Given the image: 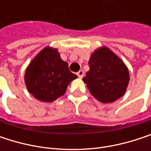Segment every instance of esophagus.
Returning <instances> with one entry per match:
<instances>
[{
    "label": "esophagus",
    "instance_id": "obj_1",
    "mask_svg": "<svg viewBox=\"0 0 151 151\" xmlns=\"http://www.w3.org/2000/svg\"><path fill=\"white\" fill-rule=\"evenodd\" d=\"M77 75H78V77L79 78H82L83 76H84V71H83V70H79V71L77 73Z\"/></svg>",
    "mask_w": 151,
    "mask_h": 151
}]
</instances>
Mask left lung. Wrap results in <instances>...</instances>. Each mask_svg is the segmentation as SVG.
Listing matches in <instances>:
<instances>
[{"instance_id": "1", "label": "left lung", "mask_w": 151, "mask_h": 151, "mask_svg": "<svg viewBox=\"0 0 151 151\" xmlns=\"http://www.w3.org/2000/svg\"><path fill=\"white\" fill-rule=\"evenodd\" d=\"M88 64L90 69L83 81L96 100L112 103L125 94L130 79L129 69L108 47L97 48Z\"/></svg>"}]
</instances>
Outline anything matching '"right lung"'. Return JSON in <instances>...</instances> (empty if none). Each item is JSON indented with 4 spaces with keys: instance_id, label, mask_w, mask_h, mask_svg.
<instances>
[{
    "instance_id": "obj_1",
    "label": "right lung",
    "mask_w": 151,
    "mask_h": 151,
    "mask_svg": "<svg viewBox=\"0 0 151 151\" xmlns=\"http://www.w3.org/2000/svg\"><path fill=\"white\" fill-rule=\"evenodd\" d=\"M78 78L70 72L57 48L45 47L30 61L24 73L28 92L37 100L52 102L65 94L68 85Z\"/></svg>"
}]
</instances>
